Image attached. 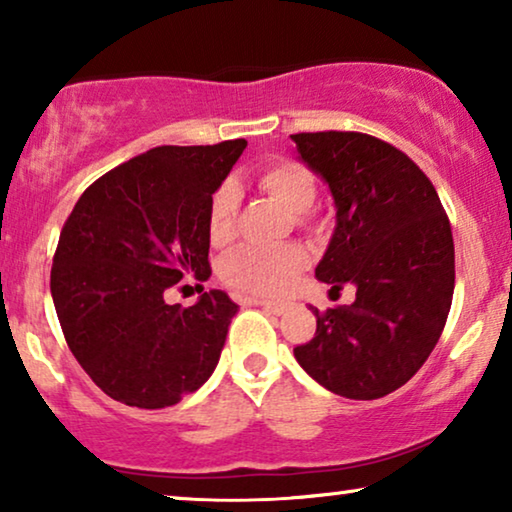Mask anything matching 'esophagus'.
<instances>
[{
    "label": "esophagus",
    "instance_id": "1",
    "mask_svg": "<svg viewBox=\"0 0 512 512\" xmlns=\"http://www.w3.org/2000/svg\"><path fill=\"white\" fill-rule=\"evenodd\" d=\"M250 306H259L264 308L266 313L271 315H283L285 313V304H276V301H264V299H248Z\"/></svg>",
    "mask_w": 512,
    "mask_h": 512
}]
</instances>
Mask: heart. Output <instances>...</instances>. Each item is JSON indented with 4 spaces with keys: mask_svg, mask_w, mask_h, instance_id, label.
<instances>
[{
    "mask_svg": "<svg viewBox=\"0 0 512 512\" xmlns=\"http://www.w3.org/2000/svg\"><path fill=\"white\" fill-rule=\"evenodd\" d=\"M259 187L290 215L311 211L315 178L304 164L292 160L273 162L259 174ZM239 187L222 183L208 204V236L215 246L232 239L239 211ZM306 266V253L299 246L283 248H241L222 264V278L232 290L248 297H280L290 290L292 280Z\"/></svg>",
    "mask_w": 512,
    "mask_h": 512,
    "instance_id": "heart-1",
    "label": "heart"
}]
</instances>
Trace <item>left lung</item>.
Masks as SVG:
<instances>
[{"mask_svg": "<svg viewBox=\"0 0 512 512\" xmlns=\"http://www.w3.org/2000/svg\"><path fill=\"white\" fill-rule=\"evenodd\" d=\"M299 160L327 183L336 227L315 278L350 306L311 311L315 336L294 348L325 390L371 401L399 390L427 362L455 292V243L422 169L390 143L359 132L292 134Z\"/></svg>", "mask_w": 512, "mask_h": 512, "instance_id": "8db88e82", "label": "left lung"}]
</instances>
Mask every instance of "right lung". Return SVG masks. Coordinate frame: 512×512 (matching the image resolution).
<instances>
[{
    "instance_id": "obj_1",
    "label": "right lung",
    "mask_w": 512,
    "mask_h": 512,
    "mask_svg": "<svg viewBox=\"0 0 512 512\" xmlns=\"http://www.w3.org/2000/svg\"><path fill=\"white\" fill-rule=\"evenodd\" d=\"M246 146L148 150L92 183L64 222L50 294L69 350L111 399L174 406L218 366L239 306L220 290L171 306L164 292L211 276L208 204Z\"/></svg>"
}]
</instances>
